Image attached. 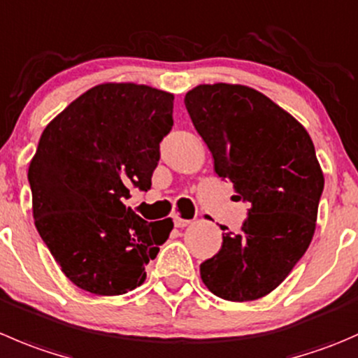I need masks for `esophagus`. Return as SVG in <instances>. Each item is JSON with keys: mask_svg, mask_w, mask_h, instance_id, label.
<instances>
[{"mask_svg": "<svg viewBox=\"0 0 358 358\" xmlns=\"http://www.w3.org/2000/svg\"><path fill=\"white\" fill-rule=\"evenodd\" d=\"M192 224V220H187V218L180 217V215H175V225L176 227H187V225Z\"/></svg>", "mask_w": 358, "mask_h": 358, "instance_id": "1", "label": "esophagus"}]
</instances>
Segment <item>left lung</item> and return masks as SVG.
Segmentation results:
<instances>
[{
  "instance_id": "obj_1",
  "label": "left lung",
  "mask_w": 358,
  "mask_h": 358,
  "mask_svg": "<svg viewBox=\"0 0 358 358\" xmlns=\"http://www.w3.org/2000/svg\"><path fill=\"white\" fill-rule=\"evenodd\" d=\"M183 101L217 175L250 203L241 232L222 234L217 255L201 264V280L225 301L260 299L313 239L324 190L313 141L299 120L252 87L201 83Z\"/></svg>"
}]
</instances>
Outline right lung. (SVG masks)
I'll list each match as a JSON object with an SVG mask.
<instances>
[{"instance_id": "add662e5", "label": "right lung", "mask_w": 358, "mask_h": 358, "mask_svg": "<svg viewBox=\"0 0 358 358\" xmlns=\"http://www.w3.org/2000/svg\"><path fill=\"white\" fill-rule=\"evenodd\" d=\"M173 101L143 83H99L41 133L27 171L34 225L66 278L85 292L140 287L173 231V218L147 222L124 204L131 187L150 189Z\"/></svg>"}]
</instances>
